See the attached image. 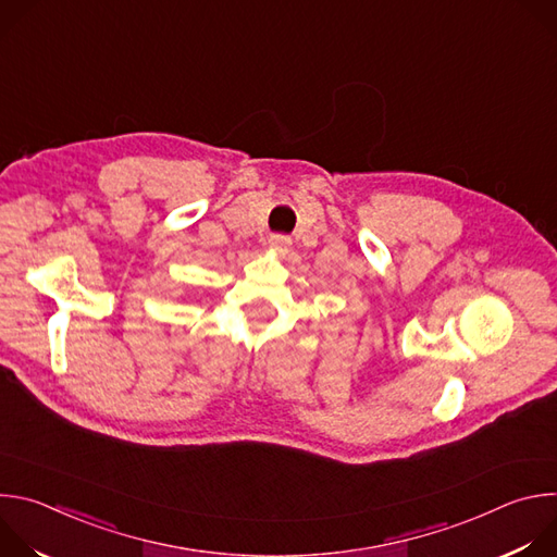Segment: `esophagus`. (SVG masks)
<instances>
[{"label":"esophagus","mask_w":557,"mask_h":557,"mask_svg":"<svg viewBox=\"0 0 557 557\" xmlns=\"http://www.w3.org/2000/svg\"><path fill=\"white\" fill-rule=\"evenodd\" d=\"M269 247H271L275 253L284 256V253L290 249V237H288V235H282V233H275V235L269 237Z\"/></svg>","instance_id":"obj_1"}]
</instances>
